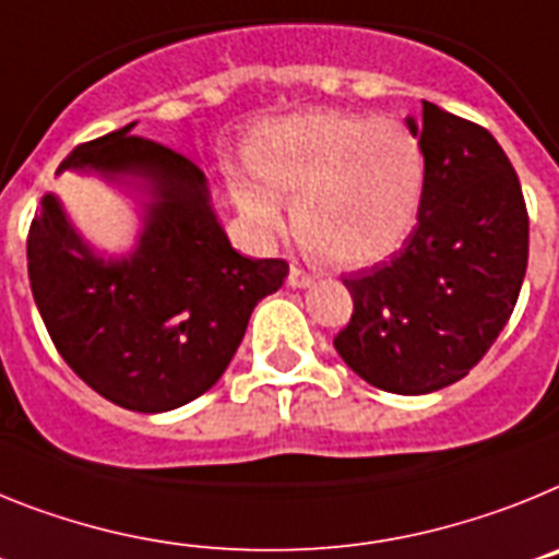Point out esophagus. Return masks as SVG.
I'll return each instance as SVG.
<instances>
[{
    "mask_svg": "<svg viewBox=\"0 0 559 559\" xmlns=\"http://www.w3.org/2000/svg\"><path fill=\"white\" fill-rule=\"evenodd\" d=\"M312 281H314V273H309L307 266H300V264L289 266V278H286V284H289V286L300 289V286H309Z\"/></svg>",
    "mask_w": 559,
    "mask_h": 559,
    "instance_id": "obj_1",
    "label": "esophagus"
}]
</instances>
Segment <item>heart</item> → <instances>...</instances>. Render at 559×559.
I'll use <instances>...</instances> for the list:
<instances>
[{"mask_svg":"<svg viewBox=\"0 0 559 559\" xmlns=\"http://www.w3.org/2000/svg\"><path fill=\"white\" fill-rule=\"evenodd\" d=\"M259 179H233V199L264 236L284 227L295 199L300 236L337 266L388 259L416 222L425 148L400 120L312 109L270 120L247 148Z\"/></svg>","mask_w":559,"mask_h":559,"instance_id":"1","label":"heart"}]
</instances>
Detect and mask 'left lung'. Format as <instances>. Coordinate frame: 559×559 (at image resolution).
Wrapping results in <instances>:
<instances>
[{
  "label": "left lung",
  "mask_w": 559,
  "mask_h": 559,
  "mask_svg": "<svg viewBox=\"0 0 559 559\" xmlns=\"http://www.w3.org/2000/svg\"><path fill=\"white\" fill-rule=\"evenodd\" d=\"M425 148V188L405 245L343 275L352 320L334 348L391 394H430L481 362L521 295L528 213L521 179L484 126L427 104L407 120Z\"/></svg>",
  "instance_id": "1"
}]
</instances>
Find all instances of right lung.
Instances as JSON below:
<instances>
[{
	"label": "right lung",
	"mask_w": 559,
	"mask_h": 559,
	"mask_svg": "<svg viewBox=\"0 0 559 559\" xmlns=\"http://www.w3.org/2000/svg\"><path fill=\"white\" fill-rule=\"evenodd\" d=\"M132 126L75 145L64 168L148 179L154 205L132 259H98L45 193L27 233V275L52 346L104 400L163 414L216 385L284 259H245L207 205L205 174Z\"/></svg>",
	"instance_id": "right-lung-1"
}]
</instances>
